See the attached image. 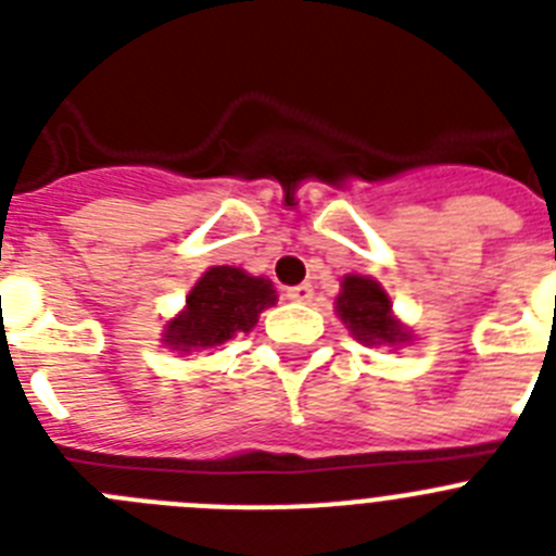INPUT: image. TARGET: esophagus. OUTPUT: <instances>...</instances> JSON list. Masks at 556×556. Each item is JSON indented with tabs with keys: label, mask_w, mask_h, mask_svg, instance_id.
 Masks as SVG:
<instances>
[{
	"label": "esophagus",
	"mask_w": 556,
	"mask_h": 556,
	"mask_svg": "<svg viewBox=\"0 0 556 556\" xmlns=\"http://www.w3.org/2000/svg\"><path fill=\"white\" fill-rule=\"evenodd\" d=\"M287 298L294 303H308L314 298V289L308 283H301V287H289Z\"/></svg>",
	"instance_id": "esophagus-1"
}]
</instances>
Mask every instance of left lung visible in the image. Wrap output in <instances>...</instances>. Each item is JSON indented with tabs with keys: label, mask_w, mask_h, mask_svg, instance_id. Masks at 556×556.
<instances>
[{
	"label": "left lung",
	"mask_w": 556,
	"mask_h": 556,
	"mask_svg": "<svg viewBox=\"0 0 556 556\" xmlns=\"http://www.w3.org/2000/svg\"><path fill=\"white\" fill-rule=\"evenodd\" d=\"M392 303L372 278L348 275L342 281V294L337 298V312L353 337L365 345H397L404 342L406 331H401L390 314Z\"/></svg>",
	"instance_id": "8db88e82"
}]
</instances>
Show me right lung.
<instances>
[{
  "label": "right lung",
  "mask_w": 556,
  "mask_h": 556,
  "mask_svg": "<svg viewBox=\"0 0 556 556\" xmlns=\"http://www.w3.org/2000/svg\"><path fill=\"white\" fill-rule=\"evenodd\" d=\"M275 301L278 294L264 278L236 267H211L186 298V312L169 323L164 342L172 351L223 345L233 333L250 331Z\"/></svg>",
  "instance_id": "add662e5"
}]
</instances>
